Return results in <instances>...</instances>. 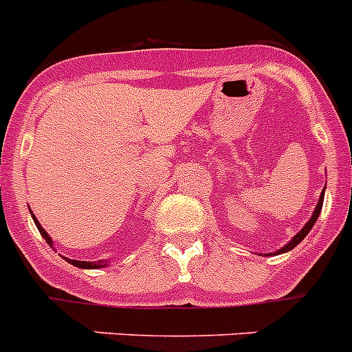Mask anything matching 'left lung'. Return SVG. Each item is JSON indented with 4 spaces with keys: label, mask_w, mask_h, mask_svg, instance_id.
I'll use <instances>...</instances> for the list:
<instances>
[{
    "label": "left lung",
    "mask_w": 352,
    "mask_h": 352,
    "mask_svg": "<svg viewBox=\"0 0 352 352\" xmlns=\"http://www.w3.org/2000/svg\"><path fill=\"white\" fill-rule=\"evenodd\" d=\"M322 201H324V192H322V194H321V197H319V203H317V206H316V211H314V214H312V219H310L309 222L305 223V227H303V229H301V231L298 232V234L294 236V238H292L291 241H289V243L285 245V247H282L280 250L276 252V254H282V252L292 250V248L296 247V245L300 243V241H301V239L305 238V236L309 234V231H310V229H312V227H314V223L317 222V217H319V213H321V210H322Z\"/></svg>",
    "instance_id": "left-lung-1"
}]
</instances>
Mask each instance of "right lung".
<instances>
[{"instance_id":"right-lung-1","label":"right lung","mask_w":352,"mask_h":352,"mask_svg":"<svg viewBox=\"0 0 352 352\" xmlns=\"http://www.w3.org/2000/svg\"><path fill=\"white\" fill-rule=\"evenodd\" d=\"M33 220H35V223H36V227H38V231H40V234L43 236V238L47 239V243L51 245L52 243V239L49 238V234L45 231H43V227L40 226L38 223V220L35 219V217H33ZM68 263L70 264H74V266H77V268H84V270H95V268H102V266H105V264L107 263H102V261H93V263H89V261H74V259H67Z\"/></svg>"}]
</instances>
